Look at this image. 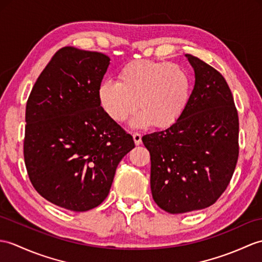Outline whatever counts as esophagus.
Instances as JSON below:
<instances>
[{
  "mask_svg": "<svg viewBox=\"0 0 262 262\" xmlns=\"http://www.w3.org/2000/svg\"><path fill=\"white\" fill-rule=\"evenodd\" d=\"M133 138H134V142H135L136 145H141L142 144V135L139 133H134L133 134Z\"/></svg>",
  "mask_w": 262,
  "mask_h": 262,
  "instance_id": "34e87169",
  "label": "esophagus"
}]
</instances>
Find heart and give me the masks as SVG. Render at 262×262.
Wrapping results in <instances>:
<instances>
[{"mask_svg": "<svg viewBox=\"0 0 262 262\" xmlns=\"http://www.w3.org/2000/svg\"><path fill=\"white\" fill-rule=\"evenodd\" d=\"M118 80H105L98 87V100L109 118L121 123L141 109L133 127L172 125L185 109L192 79L178 63L135 60L118 72Z\"/></svg>", "mask_w": 262, "mask_h": 262, "instance_id": "1", "label": "heart"}]
</instances>
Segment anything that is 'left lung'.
<instances>
[{"instance_id":"left-lung-1","label":"left lung","mask_w":262,"mask_h":262,"mask_svg":"<svg viewBox=\"0 0 262 262\" xmlns=\"http://www.w3.org/2000/svg\"><path fill=\"white\" fill-rule=\"evenodd\" d=\"M195 84L181 116L168 128L142 137L150 154L151 195L172 214L216 202L239 156V118L226 79L213 67L185 54Z\"/></svg>"}]
</instances>
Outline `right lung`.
<instances>
[{"instance_id": "1", "label": "right lung", "mask_w": 262, "mask_h": 262, "mask_svg": "<svg viewBox=\"0 0 262 262\" xmlns=\"http://www.w3.org/2000/svg\"><path fill=\"white\" fill-rule=\"evenodd\" d=\"M109 61L100 52L61 48L27 102L23 153L30 181L41 196L70 211L98 206L119 162L135 147L98 100Z\"/></svg>"}]
</instances>
